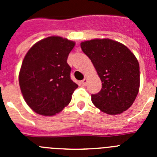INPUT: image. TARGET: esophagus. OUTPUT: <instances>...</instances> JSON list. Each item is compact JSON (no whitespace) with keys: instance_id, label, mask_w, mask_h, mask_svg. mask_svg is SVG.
I'll list each match as a JSON object with an SVG mask.
<instances>
[{"instance_id":"1","label":"esophagus","mask_w":157,"mask_h":157,"mask_svg":"<svg viewBox=\"0 0 157 157\" xmlns=\"http://www.w3.org/2000/svg\"><path fill=\"white\" fill-rule=\"evenodd\" d=\"M82 85H83V86H86V85L87 79H86V78H84V79L82 80Z\"/></svg>"}]
</instances>
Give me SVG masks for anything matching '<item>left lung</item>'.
Returning a JSON list of instances; mask_svg holds the SVG:
<instances>
[{
	"label": "left lung",
	"instance_id": "obj_1",
	"mask_svg": "<svg viewBox=\"0 0 157 157\" xmlns=\"http://www.w3.org/2000/svg\"><path fill=\"white\" fill-rule=\"evenodd\" d=\"M81 48L102 82L101 91L91 95L94 105L109 115L127 110L139 90V63L135 56L127 46L111 39L84 41Z\"/></svg>",
	"mask_w": 157,
	"mask_h": 157
}]
</instances>
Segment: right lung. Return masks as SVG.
I'll return each instance as SVG.
<instances>
[{"mask_svg":"<svg viewBox=\"0 0 157 157\" xmlns=\"http://www.w3.org/2000/svg\"><path fill=\"white\" fill-rule=\"evenodd\" d=\"M75 42L48 37L34 44L26 54L19 75L23 98L32 110L53 116L70 103L78 86L71 79L67 63Z\"/></svg>","mask_w":157,"mask_h":157,"instance_id":"right-lung-1","label":"right lung"}]
</instances>
